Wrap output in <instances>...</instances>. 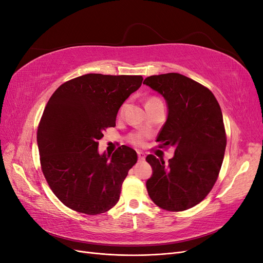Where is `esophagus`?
<instances>
[{
  "instance_id": "34e87169",
  "label": "esophagus",
  "mask_w": 263,
  "mask_h": 263,
  "mask_svg": "<svg viewBox=\"0 0 263 263\" xmlns=\"http://www.w3.org/2000/svg\"><path fill=\"white\" fill-rule=\"evenodd\" d=\"M137 155H138L139 161H144V160H145V154H144V153H141V151H138Z\"/></svg>"
}]
</instances>
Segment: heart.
<instances>
[{
  "mask_svg": "<svg viewBox=\"0 0 263 263\" xmlns=\"http://www.w3.org/2000/svg\"><path fill=\"white\" fill-rule=\"evenodd\" d=\"M153 100H158L157 98H151L149 101H153ZM124 109V106H122L119 108V113H122ZM127 141L129 142V144L134 145V146H137V147H141L145 145L146 142V135L144 133H140V132H135L129 134L128 136H127Z\"/></svg>",
  "mask_w": 263,
  "mask_h": 263,
  "instance_id": "1",
  "label": "heart"
}]
</instances>
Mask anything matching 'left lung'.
Instances as JSON below:
<instances>
[{
	"label": "left lung",
	"instance_id": "1",
	"mask_svg": "<svg viewBox=\"0 0 263 263\" xmlns=\"http://www.w3.org/2000/svg\"><path fill=\"white\" fill-rule=\"evenodd\" d=\"M144 84L168 104V118L157 137L159 148H174L166 163L147 156L154 171L146 183L148 194L162 210H189L211 192L224 160L227 139L220 106L208 87L180 73L150 76Z\"/></svg>",
	"mask_w": 263,
	"mask_h": 263
}]
</instances>
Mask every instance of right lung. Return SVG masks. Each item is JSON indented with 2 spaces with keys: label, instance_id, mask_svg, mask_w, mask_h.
<instances>
[{
  "label": "right lung",
  "instance_id": "1",
  "mask_svg": "<svg viewBox=\"0 0 263 263\" xmlns=\"http://www.w3.org/2000/svg\"><path fill=\"white\" fill-rule=\"evenodd\" d=\"M142 80L141 76L84 74L61 84L47 103L37 130L42 171L67 208L98 215L118 202L138 157L124 145L112 156L100 155L99 140L116 125L119 107Z\"/></svg>",
  "mask_w": 263,
  "mask_h": 263
}]
</instances>
